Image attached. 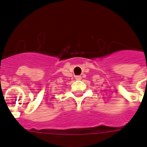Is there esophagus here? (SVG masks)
Returning <instances> with one entry per match:
<instances>
[{
	"mask_svg": "<svg viewBox=\"0 0 147 147\" xmlns=\"http://www.w3.org/2000/svg\"><path fill=\"white\" fill-rule=\"evenodd\" d=\"M75 79L77 80H81V77L80 76H76V77H75Z\"/></svg>",
	"mask_w": 147,
	"mask_h": 147,
	"instance_id": "esophagus-1",
	"label": "esophagus"
}]
</instances>
